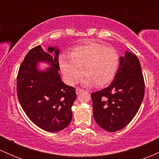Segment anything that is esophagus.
<instances>
[{
    "label": "esophagus",
    "instance_id": "esophagus-1",
    "mask_svg": "<svg viewBox=\"0 0 159 159\" xmlns=\"http://www.w3.org/2000/svg\"><path fill=\"white\" fill-rule=\"evenodd\" d=\"M83 91H84V90H82V89L79 88V87H77V88H76V94L81 93L83 92Z\"/></svg>",
    "mask_w": 159,
    "mask_h": 159
}]
</instances>
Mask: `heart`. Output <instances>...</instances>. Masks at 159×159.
<instances>
[{
  "label": "heart",
  "mask_w": 159,
  "mask_h": 159,
  "mask_svg": "<svg viewBox=\"0 0 159 159\" xmlns=\"http://www.w3.org/2000/svg\"><path fill=\"white\" fill-rule=\"evenodd\" d=\"M119 64L117 51L97 43L78 46L71 54L63 53L59 56L60 67L69 84L75 83L83 72L84 84H96L98 87L108 84L116 75Z\"/></svg>",
  "instance_id": "1"
}]
</instances>
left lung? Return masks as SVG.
Returning <instances> with one entry per match:
<instances>
[{"mask_svg": "<svg viewBox=\"0 0 159 159\" xmlns=\"http://www.w3.org/2000/svg\"><path fill=\"white\" fill-rule=\"evenodd\" d=\"M144 79L138 58L126 52L120 57L114 80L91 94L96 123L107 132L121 130L132 121L144 96Z\"/></svg>", "mask_w": 159, "mask_h": 159, "instance_id": "8db88e82", "label": "left lung"}]
</instances>
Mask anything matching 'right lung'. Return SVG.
I'll list each match as a JSON object with an SVG mask.
<instances>
[{"label": "right lung", "instance_id": "1", "mask_svg": "<svg viewBox=\"0 0 159 159\" xmlns=\"http://www.w3.org/2000/svg\"><path fill=\"white\" fill-rule=\"evenodd\" d=\"M45 52L40 45L29 51L19 67L17 96L29 119L46 132H59L70 123L71 107L76 99L75 89L65 84L58 73L60 69L56 47ZM50 52H54L52 58ZM48 61L52 67L38 70L37 61Z\"/></svg>", "mask_w": 159, "mask_h": 159}]
</instances>
